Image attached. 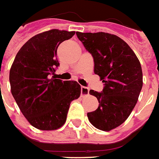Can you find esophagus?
<instances>
[{"label":"esophagus","instance_id":"1","mask_svg":"<svg viewBox=\"0 0 159 159\" xmlns=\"http://www.w3.org/2000/svg\"><path fill=\"white\" fill-rule=\"evenodd\" d=\"M89 94V89L85 86H81V97H85V96Z\"/></svg>","mask_w":159,"mask_h":159}]
</instances>
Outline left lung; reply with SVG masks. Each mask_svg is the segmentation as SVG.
Segmentation results:
<instances>
[{"label": "left lung", "mask_w": 159, "mask_h": 159, "mask_svg": "<svg viewBox=\"0 0 159 159\" xmlns=\"http://www.w3.org/2000/svg\"><path fill=\"white\" fill-rule=\"evenodd\" d=\"M94 60V73L104 83L103 92L91 90L99 105L87 113L90 122L103 131L122 124L137 103L143 85L140 62L128 43L106 32H76Z\"/></svg>", "instance_id": "1"}]
</instances>
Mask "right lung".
I'll use <instances>...</instances> for the list:
<instances>
[{
    "mask_svg": "<svg viewBox=\"0 0 159 159\" xmlns=\"http://www.w3.org/2000/svg\"><path fill=\"white\" fill-rule=\"evenodd\" d=\"M74 34V31L53 29L36 35L21 47L12 64V95L24 116L40 130L62 127L71 102L81 93L76 81L51 77L59 66L58 46Z\"/></svg>",
    "mask_w": 159,
    "mask_h": 159,
    "instance_id": "obj_1",
    "label": "right lung"
}]
</instances>
